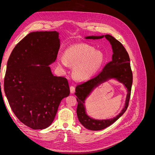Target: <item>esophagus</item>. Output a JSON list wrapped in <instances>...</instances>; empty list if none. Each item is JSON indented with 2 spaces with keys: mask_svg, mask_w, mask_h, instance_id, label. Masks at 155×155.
<instances>
[{
  "mask_svg": "<svg viewBox=\"0 0 155 155\" xmlns=\"http://www.w3.org/2000/svg\"><path fill=\"white\" fill-rule=\"evenodd\" d=\"M70 92H71L72 94L74 93L75 92V87L74 86H71L70 87Z\"/></svg>",
  "mask_w": 155,
  "mask_h": 155,
  "instance_id": "obj_1",
  "label": "esophagus"
}]
</instances>
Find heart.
Returning a JSON list of instances; mask_svg holds the SVG:
<instances>
[{
  "instance_id": "1",
  "label": "heart",
  "mask_w": 155,
  "mask_h": 155,
  "mask_svg": "<svg viewBox=\"0 0 155 155\" xmlns=\"http://www.w3.org/2000/svg\"><path fill=\"white\" fill-rule=\"evenodd\" d=\"M104 61L105 56L101 51L86 44L70 46L64 50V57L59 55L57 58L60 68H65L68 64L74 67L73 77L79 81H85L93 76Z\"/></svg>"
}]
</instances>
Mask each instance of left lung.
I'll use <instances>...</instances> for the list:
<instances>
[{"instance_id":"left-lung-1","label":"left lung","mask_w":155,"mask_h":155,"mask_svg":"<svg viewBox=\"0 0 155 155\" xmlns=\"http://www.w3.org/2000/svg\"><path fill=\"white\" fill-rule=\"evenodd\" d=\"M104 37L112 45L113 51L112 60L105 65L102 71L96 76L78 85L75 92L78 102L76 110L78 120L85 128L92 130H99L105 129L114 123L120 117L123 115L129 105L133 83V72L130 68L129 56L124 46L120 41L108 34L102 36H88L85 38L99 39ZM110 78H116L120 82H122L128 89V93L126 98L125 107L120 113L114 119L101 120H94L86 114L85 108L84 106V100L94 88Z\"/></svg>"}]
</instances>
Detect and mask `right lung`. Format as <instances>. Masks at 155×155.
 I'll return each mask as SVG.
<instances>
[{"instance_id": "1", "label": "right lung", "mask_w": 155, "mask_h": 155, "mask_svg": "<svg viewBox=\"0 0 155 155\" xmlns=\"http://www.w3.org/2000/svg\"><path fill=\"white\" fill-rule=\"evenodd\" d=\"M59 47L58 32H31L15 46L8 61L4 92L17 118L33 129L50 126L61 101L70 94L67 79L54 76L49 67Z\"/></svg>"}]
</instances>
